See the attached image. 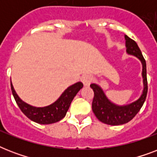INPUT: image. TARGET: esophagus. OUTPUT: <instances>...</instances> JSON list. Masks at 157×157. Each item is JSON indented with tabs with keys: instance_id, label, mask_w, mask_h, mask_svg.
Returning a JSON list of instances; mask_svg holds the SVG:
<instances>
[{
	"instance_id": "1",
	"label": "esophagus",
	"mask_w": 157,
	"mask_h": 157,
	"mask_svg": "<svg viewBox=\"0 0 157 157\" xmlns=\"http://www.w3.org/2000/svg\"><path fill=\"white\" fill-rule=\"evenodd\" d=\"M81 80L82 81V83L84 84V86H89L90 85L91 81H92V76L90 75H89V74H85V75L81 76Z\"/></svg>"
}]
</instances>
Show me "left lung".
Listing matches in <instances>:
<instances>
[{
	"instance_id": "1",
	"label": "left lung",
	"mask_w": 157,
	"mask_h": 157,
	"mask_svg": "<svg viewBox=\"0 0 157 157\" xmlns=\"http://www.w3.org/2000/svg\"><path fill=\"white\" fill-rule=\"evenodd\" d=\"M125 46L127 54L134 55L141 61L143 65V81L144 90L139 99L129 104L119 106L112 103L107 98L103 89L97 84H91L90 87L93 89L94 96L92 102V110L94 113L101 122L111 125H120L125 124L134 118L139 110L143 107L146 100L147 94V66L141 50L134 40L126 35L124 36Z\"/></svg>"
}]
</instances>
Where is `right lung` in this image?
Segmentation results:
<instances>
[{"instance_id":"1","label":"right lung","mask_w":157,"mask_h":157,"mask_svg":"<svg viewBox=\"0 0 157 157\" xmlns=\"http://www.w3.org/2000/svg\"><path fill=\"white\" fill-rule=\"evenodd\" d=\"M10 86L13 98L23 114L31 121L38 124H49L59 121L66 116L71 101L73 100L74 97L79 90L83 87V84L81 82H76L69 86L54 103L43 107H33L23 102L14 90L12 82Z\"/></svg>"}]
</instances>
